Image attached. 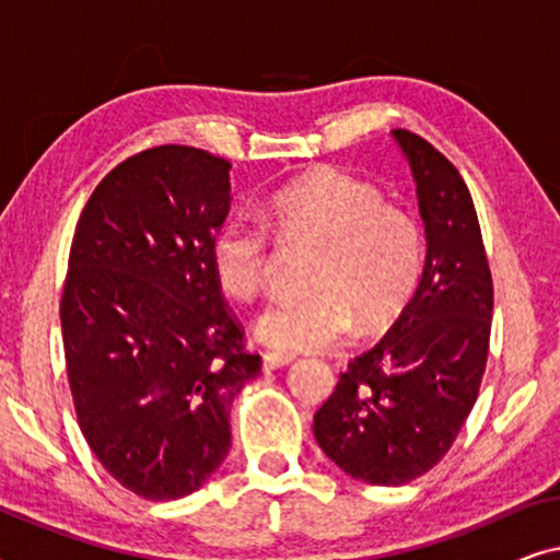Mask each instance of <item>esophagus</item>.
Listing matches in <instances>:
<instances>
[{
  "mask_svg": "<svg viewBox=\"0 0 560 560\" xmlns=\"http://www.w3.org/2000/svg\"><path fill=\"white\" fill-rule=\"evenodd\" d=\"M290 362H293V357L278 354V351H267V354H262V370L265 372L280 370V366H288Z\"/></svg>",
  "mask_w": 560,
  "mask_h": 560,
  "instance_id": "34e87169",
  "label": "esophagus"
}]
</instances>
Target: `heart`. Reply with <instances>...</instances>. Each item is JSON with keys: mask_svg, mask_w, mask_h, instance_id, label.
Returning <instances> with one entry per match:
<instances>
[{"mask_svg": "<svg viewBox=\"0 0 560 560\" xmlns=\"http://www.w3.org/2000/svg\"><path fill=\"white\" fill-rule=\"evenodd\" d=\"M259 219L282 244L316 242L305 295H280L255 320L257 339L282 354L334 347L351 324L387 326L423 270V234L374 183L318 167L267 198ZM257 221L232 217L209 242L213 278L229 295H255L270 270V240Z\"/></svg>", "mask_w": 560, "mask_h": 560, "instance_id": "heart-1", "label": "heart"}]
</instances>
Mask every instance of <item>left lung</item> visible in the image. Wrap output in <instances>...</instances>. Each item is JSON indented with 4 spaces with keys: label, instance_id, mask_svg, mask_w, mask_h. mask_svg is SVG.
Wrapping results in <instances>:
<instances>
[{
    "label": "left lung",
    "instance_id": "left-lung-1",
    "mask_svg": "<svg viewBox=\"0 0 560 560\" xmlns=\"http://www.w3.org/2000/svg\"><path fill=\"white\" fill-rule=\"evenodd\" d=\"M425 229L423 278L377 347L349 362L313 435L351 479L397 487L446 456L477 402L494 288L469 188L423 137L393 129Z\"/></svg>",
    "mask_w": 560,
    "mask_h": 560
}]
</instances>
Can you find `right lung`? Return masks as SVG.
I'll list each match as a JSON object with an SVG mask.
<instances>
[{"instance_id": "add662e5", "label": "right lung", "mask_w": 560, "mask_h": 560, "mask_svg": "<svg viewBox=\"0 0 560 560\" xmlns=\"http://www.w3.org/2000/svg\"><path fill=\"white\" fill-rule=\"evenodd\" d=\"M229 171L183 144L125 160L91 194L68 257L60 326L79 425L104 469L152 502L219 469L234 397L262 364L209 265Z\"/></svg>"}]
</instances>
